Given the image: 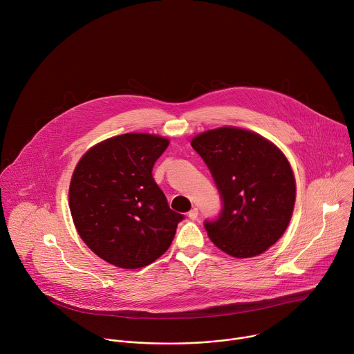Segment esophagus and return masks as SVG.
Segmentation results:
<instances>
[{
  "label": "esophagus",
  "mask_w": 354,
  "mask_h": 354,
  "mask_svg": "<svg viewBox=\"0 0 354 354\" xmlns=\"http://www.w3.org/2000/svg\"><path fill=\"white\" fill-rule=\"evenodd\" d=\"M197 214H198L197 209H193V210H190V212L187 213V217H189L190 220H196V218H197Z\"/></svg>",
  "instance_id": "esophagus-1"
}]
</instances>
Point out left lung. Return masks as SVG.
Here are the masks:
<instances>
[{"label": "left lung", "mask_w": 354, "mask_h": 354, "mask_svg": "<svg viewBox=\"0 0 354 354\" xmlns=\"http://www.w3.org/2000/svg\"><path fill=\"white\" fill-rule=\"evenodd\" d=\"M192 147L207 164L223 197L217 221H206L212 242L234 258L266 252L287 230L295 178L283 151L263 136L224 126L194 136Z\"/></svg>", "instance_id": "left-lung-1"}]
</instances>
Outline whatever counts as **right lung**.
Returning <instances> with one entry per match:
<instances>
[{
  "label": "right lung",
  "instance_id": "obj_1",
  "mask_svg": "<svg viewBox=\"0 0 354 354\" xmlns=\"http://www.w3.org/2000/svg\"><path fill=\"white\" fill-rule=\"evenodd\" d=\"M168 144L157 134L115 136L91 147L73 172L68 205L75 230L95 255L116 268L157 261L183 218L153 178Z\"/></svg>",
  "mask_w": 354,
  "mask_h": 354
}]
</instances>
